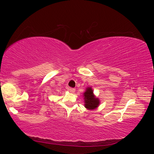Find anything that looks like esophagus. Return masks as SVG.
<instances>
[{
  "mask_svg": "<svg viewBox=\"0 0 154 154\" xmlns=\"http://www.w3.org/2000/svg\"><path fill=\"white\" fill-rule=\"evenodd\" d=\"M69 91L71 92H72V93H74V92L76 91V89H75V88H69Z\"/></svg>",
  "mask_w": 154,
  "mask_h": 154,
  "instance_id": "obj_1",
  "label": "esophagus"
}]
</instances>
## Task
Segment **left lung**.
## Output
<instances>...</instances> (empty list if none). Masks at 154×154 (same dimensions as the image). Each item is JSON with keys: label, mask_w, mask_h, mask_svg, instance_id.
Returning <instances> with one entry per match:
<instances>
[{"label": "left lung", "mask_w": 154, "mask_h": 154, "mask_svg": "<svg viewBox=\"0 0 154 154\" xmlns=\"http://www.w3.org/2000/svg\"><path fill=\"white\" fill-rule=\"evenodd\" d=\"M83 100H84V106L88 110H94L99 106L100 101L97 97L93 91L91 87H88L83 93Z\"/></svg>", "instance_id": "obj_1"}]
</instances>
